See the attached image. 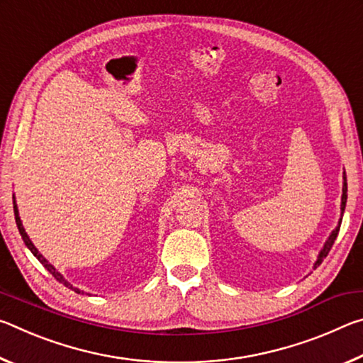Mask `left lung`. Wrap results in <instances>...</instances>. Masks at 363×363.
<instances>
[{"instance_id": "left-lung-1", "label": "left lung", "mask_w": 363, "mask_h": 363, "mask_svg": "<svg viewBox=\"0 0 363 363\" xmlns=\"http://www.w3.org/2000/svg\"><path fill=\"white\" fill-rule=\"evenodd\" d=\"M346 200H347V182H346V173H344V184H342V196H341V214L344 213V208H346ZM340 225H341V219H340ZM340 225L336 227V229L331 232V235L328 237V240H327V243L323 245V250L320 251V255H318V259H317V262H315V266L314 267H317L318 264H322V261L325 259V257H327V255L330 253V250H331V247H333V243H335V240H336V237H337V232H340Z\"/></svg>"}]
</instances>
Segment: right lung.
<instances>
[{
  "label": "right lung",
  "mask_w": 363,
  "mask_h": 363,
  "mask_svg": "<svg viewBox=\"0 0 363 363\" xmlns=\"http://www.w3.org/2000/svg\"><path fill=\"white\" fill-rule=\"evenodd\" d=\"M12 203H14V216H16V224H17V229H19V232H21V235H22V240H23V243L27 245L28 250L32 251V253H33V256L36 257V259H38V261L43 264V266H45V267L49 270V272H51V274L54 275V279H56L57 281H60V284H64L67 288H70V290H73V291H75V293H79L78 288H73V286L69 284V281H67V280L62 277V275H60V274L57 272V270L54 269V267L51 266V264H49V262L45 259V257H43V256L38 253V250L35 248V245H33V243H32V240H30V238H28V235H27L26 229H23V225H22V220H21V218H19V211H17V205H16V199H14V196H12Z\"/></svg>",
  "instance_id": "1"
}]
</instances>
